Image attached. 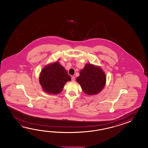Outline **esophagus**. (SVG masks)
<instances>
[{
    "mask_svg": "<svg viewBox=\"0 0 148 148\" xmlns=\"http://www.w3.org/2000/svg\"><path fill=\"white\" fill-rule=\"evenodd\" d=\"M71 81L73 82H74L75 81V77H71Z\"/></svg>",
    "mask_w": 148,
    "mask_h": 148,
    "instance_id": "34e87169",
    "label": "esophagus"
}]
</instances>
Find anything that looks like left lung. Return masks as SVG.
Masks as SVG:
<instances>
[{"instance_id":"1","label":"left lung","mask_w":148,"mask_h":148,"mask_svg":"<svg viewBox=\"0 0 148 148\" xmlns=\"http://www.w3.org/2000/svg\"><path fill=\"white\" fill-rule=\"evenodd\" d=\"M79 74L76 81L80 85L86 94H98L105 87L106 81V75L99 66L87 63L84 69L80 70Z\"/></svg>"}]
</instances>
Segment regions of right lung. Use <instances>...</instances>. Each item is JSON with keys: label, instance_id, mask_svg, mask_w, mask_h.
<instances>
[{"label": "right lung", "instance_id": "1", "mask_svg": "<svg viewBox=\"0 0 148 148\" xmlns=\"http://www.w3.org/2000/svg\"><path fill=\"white\" fill-rule=\"evenodd\" d=\"M70 80L71 77L58 61L44 66L39 77L42 89L49 94H59L62 91L66 82Z\"/></svg>", "mask_w": 148, "mask_h": 148}]
</instances>
